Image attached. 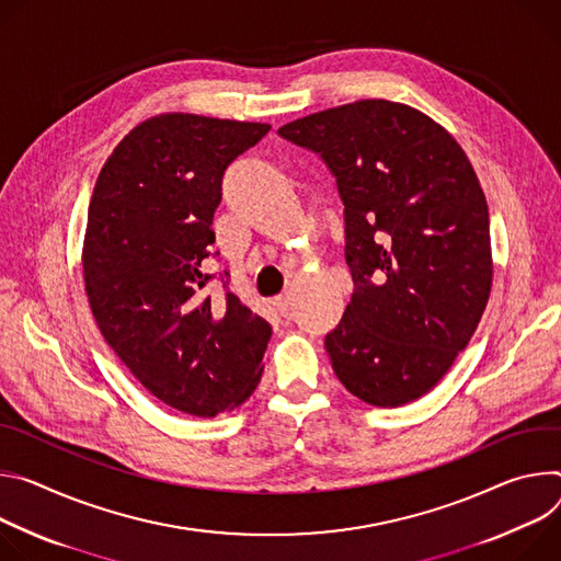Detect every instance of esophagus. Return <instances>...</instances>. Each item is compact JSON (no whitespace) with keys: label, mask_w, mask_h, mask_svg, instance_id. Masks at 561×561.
<instances>
[{"label":"esophagus","mask_w":561,"mask_h":561,"mask_svg":"<svg viewBox=\"0 0 561 561\" xmlns=\"http://www.w3.org/2000/svg\"><path fill=\"white\" fill-rule=\"evenodd\" d=\"M274 305H276V309H278V312H280L283 317H287V314L291 312V305H294V302H291V296L285 294V296H278V298L274 300Z\"/></svg>","instance_id":"34e87169"}]
</instances>
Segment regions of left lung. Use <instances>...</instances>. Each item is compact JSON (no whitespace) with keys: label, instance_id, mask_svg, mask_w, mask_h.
I'll return each instance as SVG.
<instances>
[{"label":"left lung","instance_id":"1","mask_svg":"<svg viewBox=\"0 0 561 561\" xmlns=\"http://www.w3.org/2000/svg\"><path fill=\"white\" fill-rule=\"evenodd\" d=\"M278 134L325 160L345 207L354 294L325 336L339 381L377 408L416 401L472 339L492 285L488 205L466 151L390 100L325 108Z\"/></svg>","mask_w":561,"mask_h":561}]
</instances>
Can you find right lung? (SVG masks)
Segmentation results:
<instances>
[{
	"mask_svg": "<svg viewBox=\"0 0 561 561\" xmlns=\"http://www.w3.org/2000/svg\"><path fill=\"white\" fill-rule=\"evenodd\" d=\"M272 127L160 113L106 158L89 205L82 270L95 323L162 403L201 419L244 403L272 325L222 285L207 294L225 169Z\"/></svg>",
	"mask_w": 561,
	"mask_h": 561,
	"instance_id": "right-lung-1",
	"label": "right lung"
}]
</instances>
